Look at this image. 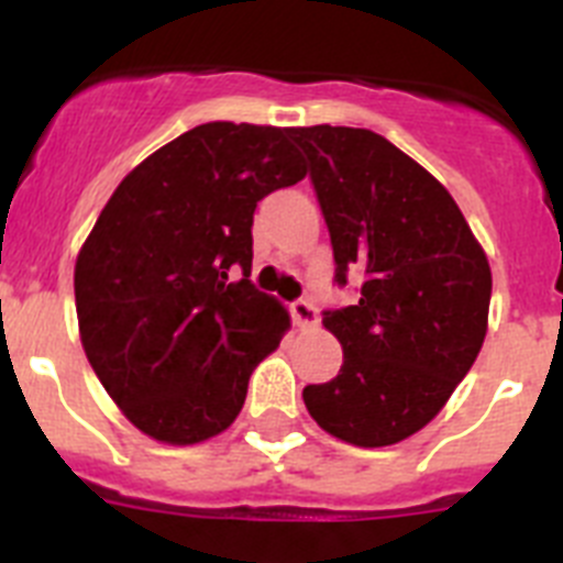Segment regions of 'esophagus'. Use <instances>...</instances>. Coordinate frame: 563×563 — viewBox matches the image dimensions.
<instances>
[{"mask_svg":"<svg viewBox=\"0 0 563 563\" xmlns=\"http://www.w3.org/2000/svg\"><path fill=\"white\" fill-rule=\"evenodd\" d=\"M290 312H292V321H296V327H301V329H307V327H316L318 323V309L312 307V303L309 301H296V303H290Z\"/></svg>","mask_w":563,"mask_h":563,"instance_id":"1","label":"esophagus"}]
</instances>
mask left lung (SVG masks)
Segmentation results:
<instances>
[{
  "mask_svg": "<svg viewBox=\"0 0 563 563\" xmlns=\"http://www.w3.org/2000/svg\"><path fill=\"white\" fill-rule=\"evenodd\" d=\"M312 167L338 282L365 276L354 307L327 312L343 345L332 383L307 385L321 430L390 446L435 419L488 332L492 267L435 175L365 128H290Z\"/></svg>",
  "mask_w": 563,
  "mask_h": 563,
  "instance_id": "left-lung-1",
  "label": "left lung"
}]
</instances>
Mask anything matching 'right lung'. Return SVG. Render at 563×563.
Returning <instances> with one entry per match:
<instances>
[{
  "label": "right lung",
  "instance_id": "right-lung-1",
  "mask_svg": "<svg viewBox=\"0 0 563 563\" xmlns=\"http://www.w3.org/2000/svg\"><path fill=\"white\" fill-rule=\"evenodd\" d=\"M307 175L290 128L206 122L131 169L75 262L82 352L136 430L192 446L234 424L290 312L251 285L254 209ZM243 267L231 283L228 271Z\"/></svg>",
  "mask_w": 563,
  "mask_h": 563
}]
</instances>
